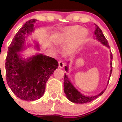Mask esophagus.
Returning <instances> with one entry per match:
<instances>
[{"mask_svg": "<svg viewBox=\"0 0 122 122\" xmlns=\"http://www.w3.org/2000/svg\"><path fill=\"white\" fill-rule=\"evenodd\" d=\"M58 65H59V67L60 68H63L64 66H65V64L63 62V61H58Z\"/></svg>", "mask_w": 122, "mask_h": 122, "instance_id": "1", "label": "esophagus"}]
</instances>
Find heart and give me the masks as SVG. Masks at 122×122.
Masks as SVG:
<instances>
[{
  "label": "heart",
  "mask_w": 122,
  "mask_h": 122,
  "mask_svg": "<svg viewBox=\"0 0 122 122\" xmlns=\"http://www.w3.org/2000/svg\"><path fill=\"white\" fill-rule=\"evenodd\" d=\"M87 36V31L79 26H73L65 28L56 38L57 44L64 45L63 52L65 56H69L75 53L82 44Z\"/></svg>",
  "instance_id": "heart-1"
}]
</instances>
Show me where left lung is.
I'll list each match as a JSON object with an SVG mask.
<instances>
[{"label":"left lung","mask_w":122,"mask_h":122,"mask_svg":"<svg viewBox=\"0 0 122 122\" xmlns=\"http://www.w3.org/2000/svg\"><path fill=\"white\" fill-rule=\"evenodd\" d=\"M95 26H96V30L95 31V37H96V39H97L99 41H100L102 44L106 46L109 48V47H110V46L108 45V43L107 39L106 38V37H105L104 35H103L102 30L99 28V26H97L96 24H95ZM110 56L111 60H112V54L111 53ZM110 65L111 69L110 71V77L111 76V75L112 71V62L111 60ZM65 70L66 72H68V67L65 66ZM108 82L109 80L108 81ZM106 89H104L101 93H99V95H96V96H84V95H82L79 91H78L77 89H76V88L74 87L73 85H72V84L71 83V81H70L68 76L66 75V74H65V75H64V92H65L67 98L69 99L70 101L73 102V103H79V104H84V103H89V102L96 99V98H97L99 96H101V95L104 93L105 91H106Z\"/></svg>","instance_id":"8db88e82"}]
</instances>
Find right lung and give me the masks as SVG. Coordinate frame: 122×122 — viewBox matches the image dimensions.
Wrapping results in <instances>:
<instances>
[{
    "label": "right lung",
    "instance_id": "1",
    "mask_svg": "<svg viewBox=\"0 0 122 122\" xmlns=\"http://www.w3.org/2000/svg\"><path fill=\"white\" fill-rule=\"evenodd\" d=\"M35 19L19 29L8 49L5 60L6 80L13 93L22 100L34 101L43 96L46 83L58 66L57 60L43 54L23 60L18 52L24 47L25 35L34 30Z\"/></svg>",
    "mask_w": 122,
    "mask_h": 122
}]
</instances>
